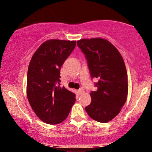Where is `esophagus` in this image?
<instances>
[{
    "label": "esophagus",
    "instance_id": "obj_1",
    "mask_svg": "<svg viewBox=\"0 0 152 152\" xmlns=\"http://www.w3.org/2000/svg\"><path fill=\"white\" fill-rule=\"evenodd\" d=\"M84 92V90L82 89V88H80L77 90V94H82Z\"/></svg>",
    "mask_w": 152,
    "mask_h": 152
}]
</instances>
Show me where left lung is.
<instances>
[{"label":"left lung","mask_w":152,"mask_h":152,"mask_svg":"<svg viewBox=\"0 0 152 152\" xmlns=\"http://www.w3.org/2000/svg\"><path fill=\"white\" fill-rule=\"evenodd\" d=\"M87 60L92 78H97L96 91L90 93L92 101L86 107L94 120L107 123L118 115L126 101L128 75L119 51L109 41L102 38L77 41Z\"/></svg>","instance_id":"1"}]
</instances>
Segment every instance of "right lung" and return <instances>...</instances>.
Here are the masks:
<instances>
[{
	"label": "right lung",
	"mask_w": 152,
	"mask_h": 152,
	"mask_svg": "<svg viewBox=\"0 0 152 152\" xmlns=\"http://www.w3.org/2000/svg\"><path fill=\"white\" fill-rule=\"evenodd\" d=\"M75 41L50 39L37 49L27 74V97L37 117L48 124H58L67 118L75 94L60 87V69L75 48Z\"/></svg>",
	"instance_id": "obj_1"
}]
</instances>
